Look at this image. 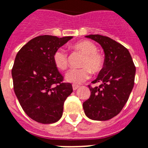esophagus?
<instances>
[{
	"mask_svg": "<svg viewBox=\"0 0 148 148\" xmlns=\"http://www.w3.org/2000/svg\"><path fill=\"white\" fill-rule=\"evenodd\" d=\"M72 87H73V90H76V89L79 87V86L75 85V84H73V85H72Z\"/></svg>",
	"mask_w": 148,
	"mask_h": 148,
	"instance_id": "34e87169",
	"label": "esophagus"
}]
</instances>
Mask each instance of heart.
Segmentation results:
<instances>
[{"mask_svg":"<svg viewBox=\"0 0 148 148\" xmlns=\"http://www.w3.org/2000/svg\"><path fill=\"white\" fill-rule=\"evenodd\" d=\"M70 49L74 52L84 54L77 69H72L66 74L67 81L74 84H80L87 80L92 72L97 74L105 66V57L98 52L97 47L92 42L84 40L76 42L70 46ZM53 63L59 70L65 71L69 66V57L62 49H58L53 56Z\"/></svg>","mask_w":148,"mask_h":148,"instance_id":"obj_1","label":"heart"}]
</instances>
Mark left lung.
<instances>
[{
	"label": "left lung",
	"mask_w": 148,
	"mask_h": 148,
	"mask_svg": "<svg viewBox=\"0 0 148 148\" xmlns=\"http://www.w3.org/2000/svg\"><path fill=\"white\" fill-rule=\"evenodd\" d=\"M86 38L98 42L105 54V66L92 84L91 95L83 104L86 116L94 120H108L116 116L127 102L134 86L135 66L130 52L114 40L99 34Z\"/></svg>",
	"instance_id": "left-lung-1"
}]
</instances>
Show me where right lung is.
<instances>
[{
  "label": "right lung",
  "instance_id": "add662e5",
  "mask_svg": "<svg viewBox=\"0 0 148 148\" xmlns=\"http://www.w3.org/2000/svg\"><path fill=\"white\" fill-rule=\"evenodd\" d=\"M72 37L40 35L17 53L12 68L13 89L19 104L32 120L43 124L62 117L65 99L73 91L53 63V54Z\"/></svg>",
  "mask_w": 148,
  "mask_h": 148
}]
</instances>
